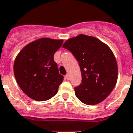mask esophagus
<instances>
[{"label":"esophagus","instance_id":"34e87169","mask_svg":"<svg viewBox=\"0 0 133 133\" xmlns=\"http://www.w3.org/2000/svg\"><path fill=\"white\" fill-rule=\"evenodd\" d=\"M65 77H66V79L68 80L70 79V75H69V74H67L66 75H65Z\"/></svg>","mask_w":133,"mask_h":133}]
</instances>
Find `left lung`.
<instances>
[{
	"label": "left lung",
	"mask_w": 133,
	"mask_h": 133,
	"mask_svg": "<svg viewBox=\"0 0 133 133\" xmlns=\"http://www.w3.org/2000/svg\"><path fill=\"white\" fill-rule=\"evenodd\" d=\"M63 47L79 62L82 84L75 88L77 98L89 105L103 102L118 79L117 63L111 49L98 38L84 34L66 40Z\"/></svg>",
	"instance_id": "left-lung-1"
}]
</instances>
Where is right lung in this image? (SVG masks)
Segmentation results:
<instances>
[{"label":"right lung","mask_w":133,"mask_h":133,"mask_svg":"<svg viewBox=\"0 0 133 133\" xmlns=\"http://www.w3.org/2000/svg\"><path fill=\"white\" fill-rule=\"evenodd\" d=\"M63 39L42 37L24 46L14 63L17 84L29 98L45 101L57 94L63 76L60 75L54 55Z\"/></svg>","instance_id":"add662e5"}]
</instances>
